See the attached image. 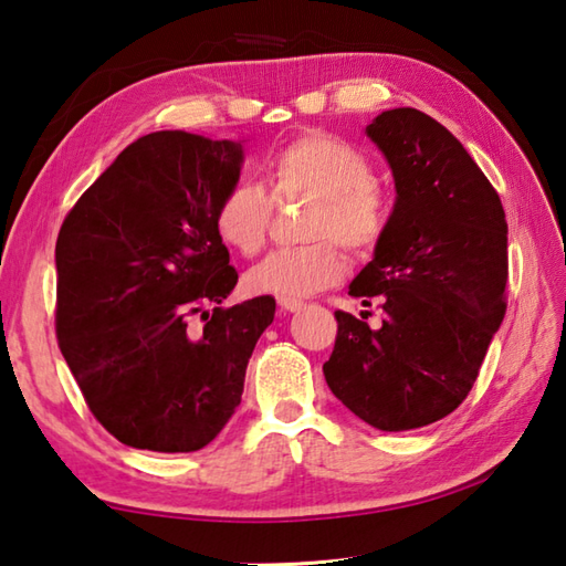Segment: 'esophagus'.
I'll return each instance as SVG.
<instances>
[{"label":"esophagus","instance_id":"34e87169","mask_svg":"<svg viewBox=\"0 0 566 566\" xmlns=\"http://www.w3.org/2000/svg\"><path fill=\"white\" fill-rule=\"evenodd\" d=\"M306 304L302 298H280V308L286 311V314H296V311H302Z\"/></svg>","mask_w":566,"mask_h":566}]
</instances>
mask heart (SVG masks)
Here are the masks:
<instances>
[{"instance_id":"1","label":"heart","mask_w":566,"mask_h":566,"mask_svg":"<svg viewBox=\"0 0 566 566\" xmlns=\"http://www.w3.org/2000/svg\"><path fill=\"white\" fill-rule=\"evenodd\" d=\"M272 199H314L304 235L311 243L274 250L248 274L255 294L302 298L338 284L347 272L340 242L357 255L375 250L389 223V197L371 177L363 150L328 134H304L262 160ZM272 201L252 182H238L216 207V233L243 258L258 255L270 233Z\"/></svg>"}]
</instances>
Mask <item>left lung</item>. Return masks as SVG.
Segmentation results:
<instances>
[{
  "label": "left lung",
  "mask_w": 566,
  "mask_h": 566,
  "mask_svg": "<svg viewBox=\"0 0 566 566\" xmlns=\"http://www.w3.org/2000/svg\"><path fill=\"white\" fill-rule=\"evenodd\" d=\"M367 136L387 158L396 203L375 258L350 296L384 321L335 311L338 335L323 365L331 391L379 430L423 428L472 391L506 314L509 223L472 155L428 114L381 112Z\"/></svg>",
  "instance_id": "1"
}]
</instances>
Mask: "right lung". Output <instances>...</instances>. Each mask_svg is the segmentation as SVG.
I'll list each match as a JSON object with an SVG mask.
<instances>
[{
  "instance_id": "obj_1",
  "label": "right lung",
  "mask_w": 566,
  "mask_h": 566,
  "mask_svg": "<svg viewBox=\"0 0 566 566\" xmlns=\"http://www.w3.org/2000/svg\"><path fill=\"white\" fill-rule=\"evenodd\" d=\"M240 165L235 140L155 130L60 226V353L94 418L128 448H207L235 413L248 359L274 318L272 296L219 306L238 272L213 216Z\"/></svg>"
}]
</instances>
